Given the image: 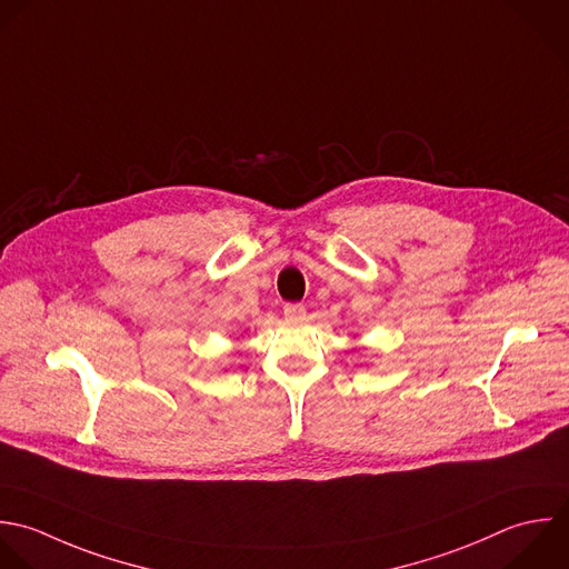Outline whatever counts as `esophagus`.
Instances as JSON below:
<instances>
[{
    "mask_svg": "<svg viewBox=\"0 0 569 569\" xmlns=\"http://www.w3.org/2000/svg\"><path fill=\"white\" fill-rule=\"evenodd\" d=\"M283 315L288 319H301L306 315V306L303 303H286L283 306Z\"/></svg>",
    "mask_w": 569,
    "mask_h": 569,
    "instance_id": "obj_1",
    "label": "esophagus"
}]
</instances>
